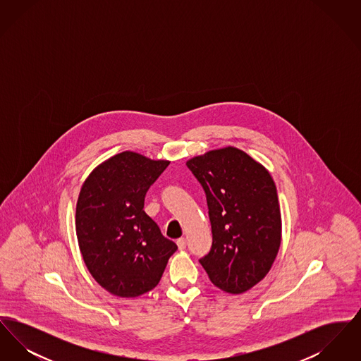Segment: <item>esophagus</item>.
Returning a JSON list of instances; mask_svg holds the SVG:
<instances>
[{"mask_svg":"<svg viewBox=\"0 0 361 361\" xmlns=\"http://www.w3.org/2000/svg\"><path fill=\"white\" fill-rule=\"evenodd\" d=\"M177 246H178V249H180V250H184V249L187 247V240H185V238H180V240H177Z\"/></svg>","mask_w":361,"mask_h":361,"instance_id":"1","label":"esophagus"}]
</instances>
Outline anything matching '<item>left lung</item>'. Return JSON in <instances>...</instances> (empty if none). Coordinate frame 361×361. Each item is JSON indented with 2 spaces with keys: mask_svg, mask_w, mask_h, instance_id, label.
<instances>
[{
  "mask_svg": "<svg viewBox=\"0 0 361 361\" xmlns=\"http://www.w3.org/2000/svg\"><path fill=\"white\" fill-rule=\"evenodd\" d=\"M187 166L206 192L212 231V247L200 264L222 291H249L271 271L281 243L275 181L234 146L196 155Z\"/></svg>",
  "mask_w": 361,
  "mask_h": 361,
  "instance_id": "obj_1",
  "label": "left lung"
}]
</instances>
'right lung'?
Segmentation results:
<instances>
[{
	"mask_svg": "<svg viewBox=\"0 0 361 361\" xmlns=\"http://www.w3.org/2000/svg\"><path fill=\"white\" fill-rule=\"evenodd\" d=\"M169 164L127 150L97 165L81 187L75 207L80 252L90 275L115 296L152 291L177 250L143 211L147 189Z\"/></svg>",
	"mask_w": 361,
	"mask_h": 361,
	"instance_id": "1",
	"label": "right lung"
}]
</instances>
